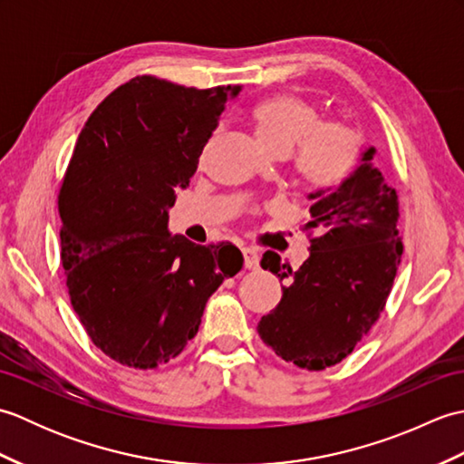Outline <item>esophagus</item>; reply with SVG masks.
Returning a JSON list of instances; mask_svg holds the SVG:
<instances>
[{
	"instance_id": "esophagus-1",
	"label": "esophagus",
	"mask_w": 464,
	"mask_h": 464,
	"mask_svg": "<svg viewBox=\"0 0 464 464\" xmlns=\"http://www.w3.org/2000/svg\"><path fill=\"white\" fill-rule=\"evenodd\" d=\"M243 261H245V269H249V271L259 269V255L255 251L243 249Z\"/></svg>"
}]
</instances>
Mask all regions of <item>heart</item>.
<instances>
[{
	"label": "heart",
	"instance_id": "heart-1",
	"mask_svg": "<svg viewBox=\"0 0 464 464\" xmlns=\"http://www.w3.org/2000/svg\"><path fill=\"white\" fill-rule=\"evenodd\" d=\"M251 130L263 151L285 157L299 143L295 167L303 179L327 185L357 155L359 135L343 121H319L313 107L295 93L265 97L251 110Z\"/></svg>",
	"mask_w": 464,
	"mask_h": 464
}]
</instances>
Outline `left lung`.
Listing matches in <instances>:
<instances>
[{
    "mask_svg": "<svg viewBox=\"0 0 464 464\" xmlns=\"http://www.w3.org/2000/svg\"><path fill=\"white\" fill-rule=\"evenodd\" d=\"M367 147L337 187L309 193V257L297 271L265 253L261 267L277 277L283 297L261 317L265 344L301 369L341 362L371 331L395 281L402 255L397 191L384 183Z\"/></svg>",
    "mask_w": 464,
    "mask_h": 464,
    "instance_id": "1",
    "label": "left lung"
}]
</instances>
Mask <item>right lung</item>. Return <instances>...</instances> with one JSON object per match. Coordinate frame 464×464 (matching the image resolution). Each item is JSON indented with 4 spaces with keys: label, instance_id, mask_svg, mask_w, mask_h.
Listing matches in <instances>:
<instances>
[{
    "label": "right lung",
    "instance_id": "add662e5",
    "mask_svg": "<svg viewBox=\"0 0 464 464\" xmlns=\"http://www.w3.org/2000/svg\"><path fill=\"white\" fill-rule=\"evenodd\" d=\"M239 92L135 77L97 105L77 137L59 191L69 299L95 347L127 367L175 359L211 295L243 267L233 243L195 245L167 227L175 191L189 185Z\"/></svg>",
    "mask_w": 464,
    "mask_h": 464
}]
</instances>
